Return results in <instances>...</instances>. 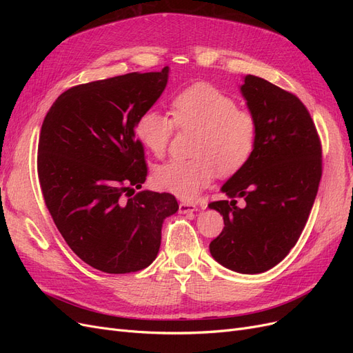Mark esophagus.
<instances>
[{"instance_id": "esophagus-1", "label": "esophagus", "mask_w": 353, "mask_h": 353, "mask_svg": "<svg viewBox=\"0 0 353 353\" xmlns=\"http://www.w3.org/2000/svg\"><path fill=\"white\" fill-rule=\"evenodd\" d=\"M196 210L197 208L196 205H193V203H185V201L179 203V213H183V215H185V213H193Z\"/></svg>"}]
</instances>
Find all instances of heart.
<instances>
[{"instance_id": "obj_1", "label": "heart", "mask_w": 353, "mask_h": 353, "mask_svg": "<svg viewBox=\"0 0 353 353\" xmlns=\"http://www.w3.org/2000/svg\"><path fill=\"white\" fill-rule=\"evenodd\" d=\"M193 131L187 160H170L154 169L153 183L183 200H193L216 172L231 175L250 159L258 122L237 101L209 83H196L170 101V117L150 109L140 114L135 135L154 156H163L174 130Z\"/></svg>"}]
</instances>
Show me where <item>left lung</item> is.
Here are the masks:
<instances>
[{"mask_svg": "<svg viewBox=\"0 0 353 353\" xmlns=\"http://www.w3.org/2000/svg\"><path fill=\"white\" fill-rule=\"evenodd\" d=\"M240 91L258 122V140L221 188L228 200L209 205L225 223L209 250L231 271L261 274L285 258L306 225L323 174L321 143L311 114L292 92L253 74H245ZM237 198L244 207L236 206Z\"/></svg>", "mask_w": 353, "mask_h": 353, "instance_id": "left-lung-1", "label": "left lung"}]
</instances>
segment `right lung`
Masks as SVG:
<instances>
[{
  "mask_svg": "<svg viewBox=\"0 0 353 353\" xmlns=\"http://www.w3.org/2000/svg\"><path fill=\"white\" fill-rule=\"evenodd\" d=\"M169 68L82 83L59 95L41 128L38 176L47 209L74 254L108 274L147 268L169 193L140 190L147 176L135 123L166 88Z\"/></svg>",
  "mask_w": 353,
  "mask_h": 353,
  "instance_id": "right-lung-1",
  "label": "right lung"
}]
</instances>
